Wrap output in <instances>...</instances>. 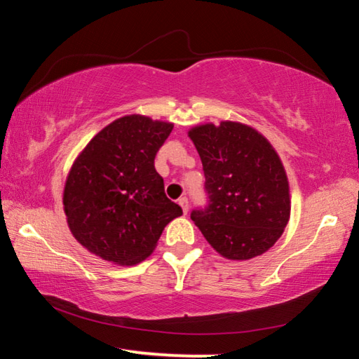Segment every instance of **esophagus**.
<instances>
[{"label": "esophagus", "mask_w": 359, "mask_h": 359, "mask_svg": "<svg viewBox=\"0 0 359 359\" xmlns=\"http://www.w3.org/2000/svg\"><path fill=\"white\" fill-rule=\"evenodd\" d=\"M179 204H180V208H182V210H184V214H187L188 212V209H190V204H188V198H180L179 199Z\"/></svg>", "instance_id": "esophagus-1"}]
</instances>
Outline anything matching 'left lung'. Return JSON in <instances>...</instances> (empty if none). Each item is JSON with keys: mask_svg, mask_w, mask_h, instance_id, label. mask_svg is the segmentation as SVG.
<instances>
[{"mask_svg": "<svg viewBox=\"0 0 359 359\" xmlns=\"http://www.w3.org/2000/svg\"><path fill=\"white\" fill-rule=\"evenodd\" d=\"M188 136L203 161L208 205L191 212L205 241L228 259L263 255L290 220V188L277 151L250 126L222 121Z\"/></svg>", "mask_w": 359, "mask_h": 359, "instance_id": "1", "label": "left lung"}]
</instances>
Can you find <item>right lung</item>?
I'll use <instances>...</instances> for the list:
<instances>
[{"label": "right lung", "instance_id": "right-lung-1", "mask_svg": "<svg viewBox=\"0 0 359 359\" xmlns=\"http://www.w3.org/2000/svg\"><path fill=\"white\" fill-rule=\"evenodd\" d=\"M172 123L126 115L101 130L72 165L63 204L69 229L88 252L115 264L141 263L166 224L182 215L155 169Z\"/></svg>", "mask_w": 359, "mask_h": 359}]
</instances>
